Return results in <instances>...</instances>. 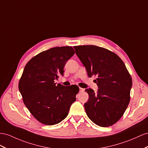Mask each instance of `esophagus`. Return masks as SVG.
Returning a JSON list of instances; mask_svg holds the SVG:
<instances>
[{
    "label": "esophagus",
    "instance_id": "obj_1",
    "mask_svg": "<svg viewBox=\"0 0 148 148\" xmlns=\"http://www.w3.org/2000/svg\"><path fill=\"white\" fill-rule=\"evenodd\" d=\"M84 90V89H83V88H79V91H80L81 92H83Z\"/></svg>",
    "mask_w": 148,
    "mask_h": 148
}]
</instances>
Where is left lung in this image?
Segmentation results:
<instances>
[{
  "instance_id": "8db88e82",
  "label": "left lung",
  "mask_w": 148,
  "mask_h": 148,
  "mask_svg": "<svg viewBox=\"0 0 148 148\" xmlns=\"http://www.w3.org/2000/svg\"><path fill=\"white\" fill-rule=\"evenodd\" d=\"M75 54L86 67L88 76H96L97 93L92 89L84 104L85 111L94 123L101 127L118 121L130 101L132 79L119 57L108 49L93 45L74 47Z\"/></svg>"
}]
</instances>
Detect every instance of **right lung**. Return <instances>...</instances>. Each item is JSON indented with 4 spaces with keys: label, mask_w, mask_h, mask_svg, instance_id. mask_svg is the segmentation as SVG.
Here are the masks:
<instances>
[{
    "label": "right lung",
    "mask_w": 148,
    "mask_h": 148,
    "mask_svg": "<svg viewBox=\"0 0 148 148\" xmlns=\"http://www.w3.org/2000/svg\"><path fill=\"white\" fill-rule=\"evenodd\" d=\"M74 53L70 46L51 48L34 57L24 67L18 89L25 106L41 123L61 122L76 100L77 86L55 83L59 75H63L66 63Z\"/></svg>",
    "instance_id": "add662e5"
}]
</instances>
